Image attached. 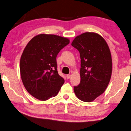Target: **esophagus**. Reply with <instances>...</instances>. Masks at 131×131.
I'll return each mask as SVG.
<instances>
[{"mask_svg":"<svg viewBox=\"0 0 131 131\" xmlns=\"http://www.w3.org/2000/svg\"><path fill=\"white\" fill-rule=\"evenodd\" d=\"M70 77H71V75H70V74H67V75H66V78L68 79H70Z\"/></svg>","mask_w":131,"mask_h":131,"instance_id":"1","label":"esophagus"}]
</instances>
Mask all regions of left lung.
Returning a JSON list of instances; mask_svg holds the SVG:
<instances>
[{
	"mask_svg": "<svg viewBox=\"0 0 131 131\" xmlns=\"http://www.w3.org/2000/svg\"><path fill=\"white\" fill-rule=\"evenodd\" d=\"M72 45L79 51L80 83L74 87L78 98L92 102L105 92L111 79L112 58L107 43L95 32H86L75 37Z\"/></svg>",
	"mask_w": 131,
	"mask_h": 131,
	"instance_id": "8db88e82",
	"label": "left lung"
}]
</instances>
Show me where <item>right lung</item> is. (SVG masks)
Segmentation results:
<instances>
[{
	"label": "right lung",
	"instance_id": "1",
	"mask_svg": "<svg viewBox=\"0 0 131 131\" xmlns=\"http://www.w3.org/2000/svg\"><path fill=\"white\" fill-rule=\"evenodd\" d=\"M69 39L57 35L40 34L25 47L20 62V76L27 91L45 101L59 93L65 80L57 70V58Z\"/></svg>",
	"mask_w": 131,
	"mask_h": 131
}]
</instances>
